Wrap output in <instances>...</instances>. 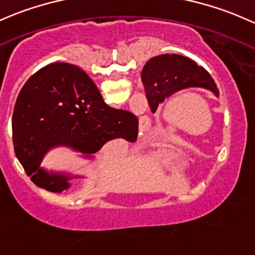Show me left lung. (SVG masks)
<instances>
[{"label": "left lung", "instance_id": "8db88e82", "mask_svg": "<svg viewBox=\"0 0 255 255\" xmlns=\"http://www.w3.org/2000/svg\"><path fill=\"white\" fill-rule=\"evenodd\" d=\"M150 111H157L159 103L180 90L187 87H204L218 96V87L210 74L196 62L180 54H161L150 58L142 69Z\"/></svg>", "mask_w": 255, "mask_h": 255}]
</instances>
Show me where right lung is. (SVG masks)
<instances>
[{
  "mask_svg": "<svg viewBox=\"0 0 255 255\" xmlns=\"http://www.w3.org/2000/svg\"><path fill=\"white\" fill-rule=\"evenodd\" d=\"M15 155L30 180L46 191L70 187L64 174L40 163L48 149L67 146L91 157L107 142L137 138V118L107 106L90 76L76 65L53 63L36 72L19 92L12 118Z\"/></svg>",
  "mask_w": 255,
  "mask_h": 255,
  "instance_id": "obj_1",
  "label": "right lung"
}]
</instances>
